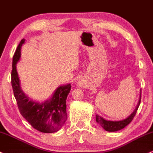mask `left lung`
I'll list each match as a JSON object with an SVG mask.
<instances>
[{
	"label": "left lung",
	"instance_id": "8db88e82",
	"mask_svg": "<svg viewBox=\"0 0 153 153\" xmlns=\"http://www.w3.org/2000/svg\"><path fill=\"white\" fill-rule=\"evenodd\" d=\"M141 102V96L140 99H139V102L138 105H137V108L135 109L133 113L130 115V116L127 117L126 119H124L123 120H120V121H111V120H106L104 118H102V117H100V115H96V121L97 122L100 126L105 129L107 131H117L121 130L123 128H125L127 125H128L132 121V120L134 119V116L137 114V110H138V107L140 105Z\"/></svg>",
	"mask_w": 153,
	"mask_h": 153
}]
</instances>
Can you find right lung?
<instances>
[{"label":"right lung","instance_id":"obj_1","mask_svg":"<svg viewBox=\"0 0 153 153\" xmlns=\"http://www.w3.org/2000/svg\"><path fill=\"white\" fill-rule=\"evenodd\" d=\"M25 40L20 41L13 56L11 70V85L18 109L30 125L42 133H53L59 130L67 120L66 100L71 89V85L59 86L50 100L38 104L32 102L20 88L16 64L20 58V50Z\"/></svg>","mask_w":153,"mask_h":153}]
</instances>
